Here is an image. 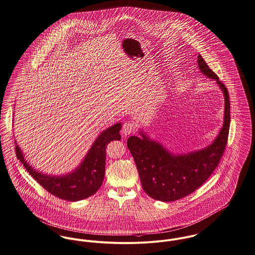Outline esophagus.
<instances>
[{"label":"esophagus","instance_id":"1","mask_svg":"<svg viewBox=\"0 0 255 255\" xmlns=\"http://www.w3.org/2000/svg\"><path fill=\"white\" fill-rule=\"evenodd\" d=\"M135 131V125L133 122H125L122 126V129H121V134L124 137H127L128 135H130L131 133H133Z\"/></svg>","mask_w":255,"mask_h":255}]
</instances>
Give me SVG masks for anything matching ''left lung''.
<instances>
[{
    "label": "left lung",
    "mask_w": 255,
    "mask_h": 255,
    "mask_svg": "<svg viewBox=\"0 0 255 255\" xmlns=\"http://www.w3.org/2000/svg\"><path fill=\"white\" fill-rule=\"evenodd\" d=\"M198 66L204 76L216 80L224 96L223 125L212 143L195 151L176 154L143 130H139V137L131 136L127 140L143 190L158 201L173 202L194 192L215 171L227 143L230 127L228 90L200 54Z\"/></svg>",
    "instance_id": "left-lung-1"
}]
</instances>
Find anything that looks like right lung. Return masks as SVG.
<instances>
[{"mask_svg":"<svg viewBox=\"0 0 255 255\" xmlns=\"http://www.w3.org/2000/svg\"><path fill=\"white\" fill-rule=\"evenodd\" d=\"M121 123L104 130L92 143L79 166L64 175H47L36 170L27 162L15 140L16 156L29 174L50 194L57 198L77 202L95 194L101 187L105 176L106 147L113 140H120Z\"/></svg>","mask_w":255,"mask_h":255,"instance_id":"right-lung-1","label":"right lung"}]
</instances>
